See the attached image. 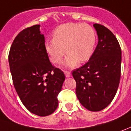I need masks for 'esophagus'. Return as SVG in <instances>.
I'll list each match as a JSON object with an SVG mask.
<instances>
[{
    "mask_svg": "<svg viewBox=\"0 0 131 131\" xmlns=\"http://www.w3.org/2000/svg\"><path fill=\"white\" fill-rule=\"evenodd\" d=\"M64 73H65L66 76L67 78L70 77V76L71 75V72H70V71H64Z\"/></svg>",
    "mask_w": 131,
    "mask_h": 131,
    "instance_id": "1",
    "label": "esophagus"
}]
</instances>
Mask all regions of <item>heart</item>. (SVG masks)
I'll return each instance as SVG.
<instances>
[{
	"instance_id": "b5f03b06",
	"label": "heart",
	"mask_w": 131,
	"mask_h": 131,
	"mask_svg": "<svg viewBox=\"0 0 131 131\" xmlns=\"http://www.w3.org/2000/svg\"><path fill=\"white\" fill-rule=\"evenodd\" d=\"M96 33L88 24L68 23L58 26L53 38L46 43V49L51 61L60 63L65 54L68 56L64 64L67 67H75L78 62H87L94 53Z\"/></svg>"
}]
</instances>
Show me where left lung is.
<instances>
[{
	"label": "left lung",
	"mask_w": 131,
	"mask_h": 131,
	"mask_svg": "<svg viewBox=\"0 0 131 131\" xmlns=\"http://www.w3.org/2000/svg\"><path fill=\"white\" fill-rule=\"evenodd\" d=\"M98 43L86 63L72 72L76 82V95L91 111L106 108L115 97L121 79V49L114 34L95 23Z\"/></svg>",
	"instance_id": "left-lung-1"
}]
</instances>
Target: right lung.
I'll return each instance as SVG.
<instances>
[{"label":"right lung","mask_w":131,"mask_h":131,"mask_svg":"<svg viewBox=\"0 0 131 131\" xmlns=\"http://www.w3.org/2000/svg\"><path fill=\"white\" fill-rule=\"evenodd\" d=\"M8 61L14 87L25 107L39 116L52 114L58 105V95L66 77L49 60L40 25L18 34Z\"/></svg>","instance_id":"add662e5"}]
</instances>
